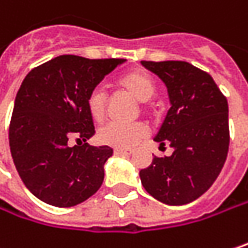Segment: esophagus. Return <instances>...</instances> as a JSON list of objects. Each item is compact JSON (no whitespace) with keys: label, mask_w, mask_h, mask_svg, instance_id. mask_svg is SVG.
Segmentation results:
<instances>
[{"label":"esophagus","mask_w":248,"mask_h":248,"mask_svg":"<svg viewBox=\"0 0 248 248\" xmlns=\"http://www.w3.org/2000/svg\"><path fill=\"white\" fill-rule=\"evenodd\" d=\"M115 155H132V150L129 149H113Z\"/></svg>","instance_id":"esophagus-1"}]
</instances>
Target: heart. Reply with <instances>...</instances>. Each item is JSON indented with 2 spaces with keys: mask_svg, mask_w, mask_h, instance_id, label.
<instances>
[{
  "mask_svg": "<svg viewBox=\"0 0 248 248\" xmlns=\"http://www.w3.org/2000/svg\"><path fill=\"white\" fill-rule=\"evenodd\" d=\"M116 85L133 99L140 102L142 110H149V101L156 93V82L150 74L142 69H132L118 78ZM108 98L101 88L93 89L86 99V108L91 118L95 122H102L106 115ZM147 129L142 124H108L99 129L98 140L102 145L116 147V149H130L138 142L145 139Z\"/></svg>",
  "mask_w": 248,
  "mask_h": 248,
  "instance_id": "b5f03b06",
  "label": "heart"
}]
</instances>
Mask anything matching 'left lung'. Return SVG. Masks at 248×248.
<instances>
[{
	"instance_id": "1",
	"label": "left lung",
	"mask_w": 248,
	"mask_h": 248,
	"mask_svg": "<svg viewBox=\"0 0 248 248\" xmlns=\"http://www.w3.org/2000/svg\"><path fill=\"white\" fill-rule=\"evenodd\" d=\"M142 65L168 88L170 109L155 142L160 147L168 143L173 153L155 156L139 176L156 200L187 204L210 189L224 166L230 143L227 99L207 72L189 62L142 61Z\"/></svg>"
}]
</instances>
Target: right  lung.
I'll return each mask as SVG.
<instances>
[{
	"label": "right lung",
	"mask_w": 248,
	"mask_h": 248,
	"mask_svg": "<svg viewBox=\"0 0 248 248\" xmlns=\"http://www.w3.org/2000/svg\"><path fill=\"white\" fill-rule=\"evenodd\" d=\"M124 61L61 55L22 80L10 124V149L21 180L44 203L72 207L99 190L113 149L86 143L95 135L86 99ZM71 140H77L75 147Z\"/></svg>",
	"instance_id": "right-lung-1"
}]
</instances>
